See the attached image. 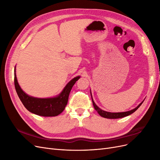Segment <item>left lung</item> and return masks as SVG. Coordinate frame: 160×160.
Instances as JSON below:
<instances>
[{
    "label": "left lung",
    "mask_w": 160,
    "mask_h": 160,
    "mask_svg": "<svg viewBox=\"0 0 160 160\" xmlns=\"http://www.w3.org/2000/svg\"><path fill=\"white\" fill-rule=\"evenodd\" d=\"M91 98H92V97H91ZM92 102H93V107H94L95 109L98 111V113L101 116V117L105 118H108V119H118V118H122L124 117H126V116L129 115L132 113H133V112H135V111L140 107V105L142 104L143 101L141 103H139V105H138L135 109L128 111H125V112H120V113H111V112H108V111L102 110L99 107H98V106H97V105L94 102V101L93 100V98H92Z\"/></svg>",
    "instance_id": "8db88e82"
}]
</instances>
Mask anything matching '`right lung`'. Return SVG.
Masks as SVG:
<instances>
[{"label": "right lung", "instance_id": "right-lung-1", "mask_svg": "<svg viewBox=\"0 0 160 160\" xmlns=\"http://www.w3.org/2000/svg\"><path fill=\"white\" fill-rule=\"evenodd\" d=\"M79 78L80 77L77 76L71 80L61 93L55 98H37L26 94L22 90L18 83L14 69V86L19 99L28 111L43 117H54L63 111L68 102L69 95L72 86Z\"/></svg>", "mask_w": 160, "mask_h": 160}]
</instances>
